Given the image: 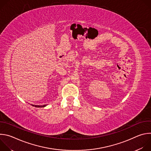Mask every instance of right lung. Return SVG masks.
Returning <instances> with one entry per match:
<instances>
[{"instance_id": "right-lung-1", "label": "right lung", "mask_w": 151, "mask_h": 151, "mask_svg": "<svg viewBox=\"0 0 151 151\" xmlns=\"http://www.w3.org/2000/svg\"><path fill=\"white\" fill-rule=\"evenodd\" d=\"M33 106H35V107H45L47 106V104H44V105H42V106H39V105H34V104H32Z\"/></svg>"}]
</instances>
